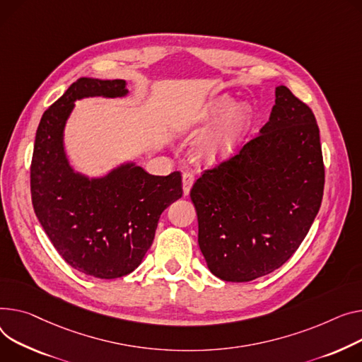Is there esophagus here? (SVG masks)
Segmentation results:
<instances>
[{
    "label": "esophagus",
    "instance_id": "1",
    "mask_svg": "<svg viewBox=\"0 0 362 362\" xmlns=\"http://www.w3.org/2000/svg\"><path fill=\"white\" fill-rule=\"evenodd\" d=\"M194 180H195L194 175H192V173H183V176H182V185H183V195H185V197L189 195V192H190V189H192V185H194Z\"/></svg>",
    "mask_w": 362,
    "mask_h": 362
}]
</instances>
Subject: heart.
Listing matches in <instances>:
<instances>
[{"label":"heart","instance_id":"obj_1","mask_svg":"<svg viewBox=\"0 0 362 362\" xmlns=\"http://www.w3.org/2000/svg\"><path fill=\"white\" fill-rule=\"evenodd\" d=\"M214 124L194 147V154L204 164H216L231 156L253 122V109L246 102L234 103L230 95H223L208 102L199 112L189 119L187 128L199 129Z\"/></svg>","mask_w":362,"mask_h":362}]
</instances>
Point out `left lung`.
Here are the masks:
<instances>
[{
	"label": "left lung",
	"instance_id": "1",
	"mask_svg": "<svg viewBox=\"0 0 362 362\" xmlns=\"http://www.w3.org/2000/svg\"><path fill=\"white\" fill-rule=\"evenodd\" d=\"M325 165L311 109L285 86L259 135L190 190L208 269L249 282L293 256L320 209Z\"/></svg>",
	"mask_w": 362,
	"mask_h": 362
}]
</instances>
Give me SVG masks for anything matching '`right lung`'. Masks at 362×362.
I'll list each match as a JSON object with an SVG mask.
<instances>
[{"mask_svg":"<svg viewBox=\"0 0 362 362\" xmlns=\"http://www.w3.org/2000/svg\"><path fill=\"white\" fill-rule=\"evenodd\" d=\"M128 94L125 80L72 83L40 119L30 167L35 214L54 247L72 268L100 279L139 267L161 212L183 194L179 172L154 176L128 160L103 176H88L69 163L64 135L76 102Z\"/></svg>","mask_w":362,"mask_h":362,"instance_id":"right-lung-1","label":"right lung"}]
</instances>
